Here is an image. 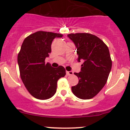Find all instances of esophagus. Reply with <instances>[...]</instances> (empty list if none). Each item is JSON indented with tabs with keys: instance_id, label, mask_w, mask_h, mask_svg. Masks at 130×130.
Listing matches in <instances>:
<instances>
[{
	"instance_id": "34e87169",
	"label": "esophagus",
	"mask_w": 130,
	"mask_h": 130,
	"mask_svg": "<svg viewBox=\"0 0 130 130\" xmlns=\"http://www.w3.org/2000/svg\"><path fill=\"white\" fill-rule=\"evenodd\" d=\"M66 73L67 75H72L73 74V72L72 71H67Z\"/></svg>"
}]
</instances>
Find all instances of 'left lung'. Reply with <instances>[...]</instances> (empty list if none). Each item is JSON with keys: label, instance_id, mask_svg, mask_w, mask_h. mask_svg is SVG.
I'll return each instance as SVG.
<instances>
[{"label": "left lung", "instance_id": "1", "mask_svg": "<svg viewBox=\"0 0 130 130\" xmlns=\"http://www.w3.org/2000/svg\"><path fill=\"white\" fill-rule=\"evenodd\" d=\"M77 48L78 62L83 61L78 77V83L72 87L76 97L89 99L97 95L104 87L112 67L108 47L101 39L89 33L67 35Z\"/></svg>", "mask_w": 130, "mask_h": 130}]
</instances>
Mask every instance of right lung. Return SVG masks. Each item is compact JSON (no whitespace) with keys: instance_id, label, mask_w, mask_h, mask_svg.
I'll use <instances>...</instances> for the list:
<instances>
[{"instance_id":"add662e5","label":"right lung","mask_w":130,"mask_h":130,"mask_svg":"<svg viewBox=\"0 0 130 130\" xmlns=\"http://www.w3.org/2000/svg\"><path fill=\"white\" fill-rule=\"evenodd\" d=\"M63 35L38 31L24 39L18 56L21 78L29 92L36 99H50L57 91V81L66 75L63 67L53 68L45 58L51 53L52 43Z\"/></svg>"}]
</instances>
